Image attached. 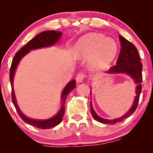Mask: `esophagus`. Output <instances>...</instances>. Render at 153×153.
Returning a JSON list of instances; mask_svg holds the SVG:
<instances>
[{
  "label": "esophagus",
  "instance_id": "obj_1",
  "mask_svg": "<svg viewBox=\"0 0 153 153\" xmlns=\"http://www.w3.org/2000/svg\"><path fill=\"white\" fill-rule=\"evenodd\" d=\"M85 74L84 73H78V75H77L76 76V81L78 82H82V80H83V79L85 78Z\"/></svg>",
  "mask_w": 153,
  "mask_h": 153
}]
</instances>
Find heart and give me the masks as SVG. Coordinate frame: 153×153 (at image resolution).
I'll list each match as a JSON object with an SVG mask.
<instances>
[{
  "label": "heart",
  "instance_id": "1",
  "mask_svg": "<svg viewBox=\"0 0 153 153\" xmlns=\"http://www.w3.org/2000/svg\"><path fill=\"white\" fill-rule=\"evenodd\" d=\"M75 49L80 57H87L94 53L92 63L100 67L109 64L117 53L115 42L99 34H89L82 36L75 45Z\"/></svg>",
  "mask_w": 153,
  "mask_h": 153
}]
</instances>
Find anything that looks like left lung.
<instances>
[{
    "label": "left lung",
    "instance_id": "8db88e82",
    "mask_svg": "<svg viewBox=\"0 0 153 153\" xmlns=\"http://www.w3.org/2000/svg\"><path fill=\"white\" fill-rule=\"evenodd\" d=\"M121 43V50L119 54L118 60L117 64L114 66H112L108 71V73H127L130 76L134 79V81L137 84L136 89V96L132 106L131 107L130 110L123 116L122 117L119 119H113V120H108L101 118L95 113L94 108L92 107L91 101V112L92 114L93 117L98 122L105 124H114L117 122H120L129 117L131 114H133L137 107L140 96L142 91V84L143 82V74H142V70H143V64L140 61V56L137 50L136 47L126 39L122 36H119Z\"/></svg>",
    "mask_w": 153,
    "mask_h": 153
}]
</instances>
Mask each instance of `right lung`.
Listing matches in <instances>:
<instances>
[{"label": "right lung", "mask_w": 153, "mask_h": 153, "mask_svg": "<svg viewBox=\"0 0 153 153\" xmlns=\"http://www.w3.org/2000/svg\"><path fill=\"white\" fill-rule=\"evenodd\" d=\"M61 32L57 31H45L43 32L40 33L38 35H36L35 37H34L32 39H31L26 45L19 50L18 52L16 53V54L13 57V60H12L11 66H10V85H11L12 91H11V99L12 101H13V104H14L16 111L18 112L19 117L22 118V119L24 122L28 123V124H31V125L34 126L39 129H50V128L54 127L59 124V123L62 121V117L65 113V99L72 90L75 88V80H73L71 81L68 85H66L65 89L62 91V106H61L60 110L58 112L55 117L53 118L47 119V120H36V119H29L25 117L22 113L20 109L19 108L18 105L16 103V101L15 94L13 92V75H14V73L16 68L17 65H18L19 61L21 59L26 55L29 51L31 50H34V49L41 48V47H48L52 46L58 41L59 37L61 36Z\"/></svg>", "instance_id": "1"}]
</instances>
